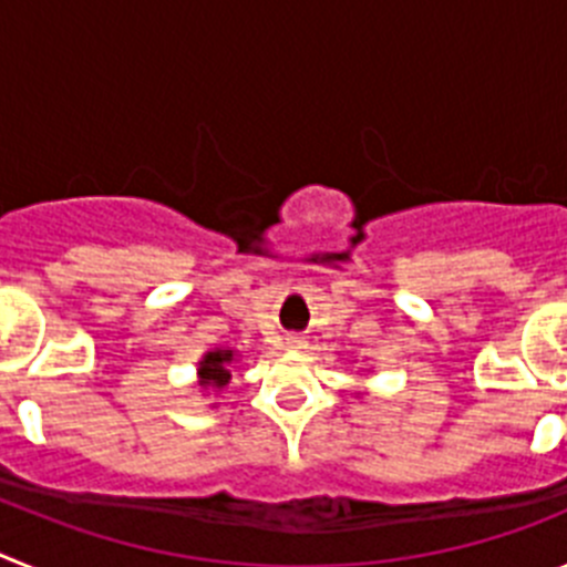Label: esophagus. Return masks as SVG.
<instances>
[{
  "label": "esophagus",
  "mask_w": 567,
  "mask_h": 567,
  "mask_svg": "<svg viewBox=\"0 0 567 567\" xmlns=\"http://www.w3.org/2000/svg\"><path fill=\"white\" fill-rule=\"evenodd\" d=\"M287 346L292 349V352H303V349H307V340L298 338V334H292V338H287Z\"/></svg>",
  "instance_id": "esophagus-1"
}]
</instances>
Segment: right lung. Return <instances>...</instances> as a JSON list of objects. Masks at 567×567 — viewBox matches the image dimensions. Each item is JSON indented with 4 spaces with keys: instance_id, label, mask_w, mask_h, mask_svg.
Returning a JSON list of instances; mask_svg holds the SVG:
<instances>
[{
    "instance_id": "right-lung-1",
    "label": "right lung",
    "mask_w": 567,
    "mask_h": 567,
    "mask_svg": "<svg viewBox=\"0 0 567 567\" xmlns=\"http://www.w3.org/2000/svg\"><path fill=\"white\" fill-rule=\"evenodd\" d=\"M235 363H238V352L235 349H209L204 358L198 360V385L204 392H224L227 383L233 380Z\"/></svg>"
}]
</instances>
